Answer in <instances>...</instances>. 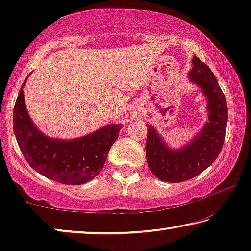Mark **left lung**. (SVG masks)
Instances as JSON below:
<instances>
[{"label": "left lung", "instance_id": "obj_1", "mask_svg": "<svg viewBox=\"0 0 251 251\" xmlns=\"http://www.w3.org/2000/svg\"><path fill=\"white\" fill-rule=\"evenodd\" d=\"M189 82L196 85L207 100V118L197 134L184 145L174 148L154 126L147 125L146 158L151 172L158 179L181 182L199 175L214 163L222 151L226 135L228 108L226 99L209 67L193 57Z\"/></svg>", "mask_w": 251, "mask_h": 251}]
</instances>
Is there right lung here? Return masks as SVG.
I'll list each match as a JSON object with an SVG mask.
<instances>
[{"instance_id": "right-lung-1", "label": "right lung", "mask_w": 251, "mask_h": 251, "mask_svg": "<svg viewBox=\"0 0 251 251\" xmlns=\"http://www.w3.org/2000/svg\"><path fill=\"white\" fill-rule=\"evenodd\" d=\"M29 76V75H28ZM20 88L13 110V129L23 156L34 171L65 185H82L100 173L122 124H107L85 136L62 139L50 137L34 124Z\"/></svg>"}]
</instances>
